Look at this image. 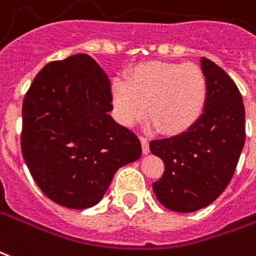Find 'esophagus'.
<instances>
[{"label": "esophagus", "mask_w": 256, "mask_h": 256, "mask_svg": "<svg viewBox=\"0 0 256 256\" xmlns=\"http://www.w3.org/2000/svg\"><path fill=\"white\" fill-rule=\"evenodd\" d=\"M140 141H141V145H142V153L148 154L149 153V141H148V138L140 137Z\"/></svg>", "instance_id": "esophagus-1"}]
</instances>
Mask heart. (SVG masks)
<instances>
[{
	"mask_svg": "<svg viewBox=\"0 0 256 256\" xmlns=\"http://www.w3.org/2000/svg\"><path fill=\"white\" fill-rule=\"evenodd\" d=\"M115 115L122 124L133 126L148 115L168 136L190 130L204 115L209 82L194 64L153 60L132 68L126 81L111 85Z\"/></svg>",
	"mask_w": 256,
	"mask_h": 256,
	"instance_id": "b5f03b06",
	"label": "heart"
}]
</instances>
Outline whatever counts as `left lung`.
<instances>
[{"label":"left lung","mask_w":256,"mask_h":256,"mask_svg":"<svg viewBox=\"0 0 256 256\" xmlns=\"http://www.w3.org/2000/svg\"><path fill=\"white\" fill-rule=\"evenodd\" d=\"M209 96L204 115L184 133L150 141V152L164 162L153 183L166 209L190 213L210 205L234 174L246 141L243 98L234 80L208 58L200 60Z\"/></svg>","instance_id":"8db88e82"}]
</instances>
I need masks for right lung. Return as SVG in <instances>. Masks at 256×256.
Segmentation results:
<instances>
[{"mask_svg": "<svg viewBox=\"0 0 256 256\" xmlns=\"http://www.w3.org/2000/svg\"><path fill=\"white\" fill-rule=\"evenodd\" d=\"M111 110L108 77L86 54L52 60L32 81L22 102V157L58 205L92 208L115 172L141 156L138 137Z\"/></svg>", "mask_w": 256, "mask_h": 256, "instance_id": "1", "label": "right lung"}]
</instances>
